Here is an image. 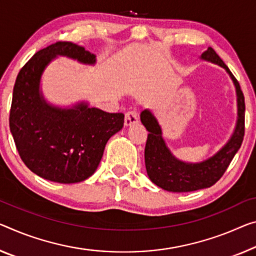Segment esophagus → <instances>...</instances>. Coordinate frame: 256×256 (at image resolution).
I'll return each mask as SVG.
<instances>
[{
    "label": "esophagus",
    "mask_w": 256,
    "mask_h": 256,
    "mask_svg": "<svg viewBox=\"0 0 256 256\" xmlns=\"http://www.w3.org/2000/svg\"><path fill=\"white\" fill-rule=\"evenodd\" d=\"M138 121V116H137L136 111H128L124 114V124L130 126L132 124H136Z\"/></svg>",
    "instance_id": "esophagus-1"
}]
</instances>
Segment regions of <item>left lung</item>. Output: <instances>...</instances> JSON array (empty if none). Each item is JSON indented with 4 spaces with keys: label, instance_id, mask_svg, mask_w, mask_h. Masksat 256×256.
Returning <instances> with one entry per match:
<instances>
[{
    "label": "left lung",
    "instance_id": "left-lung-1",
    "mask_svg": "<svg viewBox=\"0 0 256 256\" xmlns=\"http://www.w3.org/2000/svg\"><path fill=\"white\" fill-rule=\"evenodd\" d=\"M202 58L222 66L232 78L238 97L237 127L231 140L214 156L200 164H184L172 156L161 136L158 121L148 110H144L140 113V121L148 132L144 152L145 167L152 182L167 191L190 192L214 186L240 148L245 135V98L240 84L213 48L210 46L204 51Z\"/></svg>",
    "mask_w": 256,
    "mask_h": 256
}]
</instances>
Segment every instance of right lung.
<instances>
[{"instance_id":"1","label":"right lung","mask_w":256,"mask_h":256,"mask_svg":"<svg viewBox=\"0 0 256 256\" xmlns=\"http://www.w3.org/2000/svg\"><path fill=\"white\" fill-rule=\"evenodd\" d=\"M57 54L95 62V54L72 42L58 41L38 51L16 78L9 124L19 156L30 170L70 184L95 172L110 137L124 127V116L84 103L70 110L46 104L38 84L43 70Z\"/></svg>"}]
</instances>
